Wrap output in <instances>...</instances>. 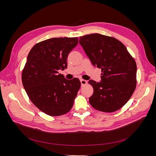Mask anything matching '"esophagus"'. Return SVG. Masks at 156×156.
Segmentation results:
<instances>
[{
	"label": "esophagus",
	"instance_id": "obj_1",
	"mask_svg": "<svg viewBox=\"0 0 156 156\" xmlns=\"http://www.w3.org/2000/svg\"><path fill=\"white\" fill-rule=\"evenodd\" d=\"M81 85L83 86L84 84H86L87 83V81L86 80H84V79H81Z\"/></svg>",
	"mask_w": 156,
	"mask_h": 156
}]
</instances>
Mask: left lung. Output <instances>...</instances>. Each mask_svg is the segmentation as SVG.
<instances>
[{
	"label": "left lung",
	"mask_w": 156,
	"mask_h": 156,
	"mask_svg": "<svg viewBox=\"0 0 156 156\" xmlns=\"http://www.w3.org/2000/svg\"><path fill=\"white\" fill-rule=\"evenodd\" d=\"M79 44L92 64L101 69V81L90 80L94 93L89 102L96 110L112 112L128 101L136 84V65L126 46L115 37L91 34Z\"/></svg>",
	"instance_id": "8db88e82"
}]
</instances>
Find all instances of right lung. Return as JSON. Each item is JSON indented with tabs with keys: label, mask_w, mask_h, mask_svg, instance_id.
<instances>
[{
	"label": "right lung",
	"mask_w": 156,
	"mask_h": 156,
	"mask_svg": "<svg viewBox=\"0 0 156 156\" xmlns=\"http://www.w3.org/2000/svg\"><path fill=\"white\" fill-rule=\"evenodd\" d=\"M77 44V37H53L36 44L28 55L23 85L31 101L49 116L69 112L81 87L79 79L68 80L58 73L66 69L68 56Z\"/></svg>",
	"instance_id": "right-lung-1"
}]
</instances>
